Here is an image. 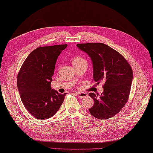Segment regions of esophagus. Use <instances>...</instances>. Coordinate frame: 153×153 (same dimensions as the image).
I'll return each mask as SVG.
<instances>
[{
  "mask_svg": "<svg viewBox=\"0 0 153 153\" xmlns=\"http://www.w3.org/2000/svg\"><path fill=\"white\" fill-rule=\"evenodd\" d=\"M76 96L79 98V99H83V98L87 97V94L85 93H82V92H79V93H76Z\"/></svg>",
  "mask_w": 153,
  "mask_h": 153,
  "instance_id": "obj_1",
  "label": "esophagus"
}]
</instances>
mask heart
Here are the masks:
<instances>
[{
  "mask_svg": "<svg viewBox=\"0 0 153 153\" xmlns=\"http://www.w3.org/2000/svg\"><path fill=\"white\" fill-rule=\"evenodd\" d=\"M71 62L73 63L74 67H76L77 66L80 65L83 63H86V60L83 58V57L80 56H73V58L71 59Z\"/></svg>",
  "mask_w": 153,
  "mask_h": 153,
  "instance_id": "heart-1",
  "label": "heart"
}]
</instances>
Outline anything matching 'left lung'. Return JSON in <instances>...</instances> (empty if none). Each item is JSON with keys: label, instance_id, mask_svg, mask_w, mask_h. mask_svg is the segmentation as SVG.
I'll list each match as a JSON object with an SVG mask.
<instances>
[{"label": "left lung", "instance_id": "left-lung-1", "mask_svg": "<svg viewBox=\"0 0 153 153\" xmlns=\"http://www.w3.org/2000/svg\"><path fill=\"white\" fill-rule=\"evenodd\" d=\"M78 48L90 56L93 65V79L97 84L104 82V91L99 97L94 93V105L90 113L98 119L114 117L125 105L130 94L132 81L131 65L122 54L100 42L78 44Z\"/></svg>", "mask_w": 153, "mask_h": 153}]
</instances>
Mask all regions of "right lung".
Returning <instances> with one entry per match:
<instances>
[{
  "instance_id": "obj_1",
  "label": "right lung",
  "mask_w": 153,
  "mask_h": 153,
  "mask_svg": "<svg viewBox=\"0 0 153 153\" xmlns=\"http://www.w3.org/2000/svg\"><path fill=\"white\" fill-rule=\"evenodd\" d=\"M67 45L39 47L23 62L17 76V87L22 102L36 119L45 120L59 111L67 93L51 89L55 64Z\"/></svg>"
}]
</instances>
